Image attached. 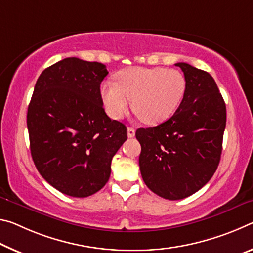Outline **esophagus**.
<instances>
[{"label": "esophagus", "instance_id": "34e87169", "mask_svg": "<svg viewBox=\"0 0 253 253\" xmlns=\"http://www.w3.org/2000/svg\"><path fill=\"white\" fill-rule=\"evenodd\" d=\"M126 132H127V136H129V138H133L134 134H135L134 127H127Z\"/></svg>", "mask_w": 253, "mask_h": 253}]
</instances>
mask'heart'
I'll list each match as a JSON object with an SVG mask.
<instances>
[{"instance_id":"1","label":"heart","mask_w":253,"mask_h":253,"mask_svg":"<svg viewBox=\"0 0 253 253\" xmlns=\"http://www.w3.org/2000/svg\"><path fill=\"white\" fill-rule=\"evenodd\" d=\"M185 92L183 74L165 67L126 69L118 75V84L105 82L101 87L103 103L112 119H121L133 102L135 113L150 126L170 118Z\"/></svg>"}]
</instances>
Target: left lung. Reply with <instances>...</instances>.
Masks as SVG:
<instances>
[{"label":"left lung","mask_w":253,"mask_h":253,"mask_svg":"<svg viewBox=\"0 0 253 253\" xmlns=\"http://www.w3.org/2000/svg\"><path fill=\"white\" fill-rule=\"evenodd\" d=\"M186 92L175 114L154 127L138 129L139 166L144 184L166 200H183L209 183L220 164L226 107L214 78L177 63Z\"/></svg>","instance_id":"1"}]
</instances>
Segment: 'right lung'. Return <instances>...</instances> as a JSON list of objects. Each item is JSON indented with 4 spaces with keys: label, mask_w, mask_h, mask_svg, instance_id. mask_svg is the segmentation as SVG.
I'll return each mask as SVG.
<instances>
[{
    "label": "right lung",
    "mask_w": 253,
    "mask_h": 253,
    "mask_svg": "<svg viewBox=\"0 0 253 253\" xmlns=\"http://www.w3.org/2000/svg\"><path fill=\"white\" fill-rule=\"evenodd\" d=\"M106 66L70 57L45 68L28 107L27 126L37 169L52 187L87 197L104 187L111 161L126 140L123 123L103 109Z\"/></svg>",
    "instance_id": "obj_1"
}]
</instances>
